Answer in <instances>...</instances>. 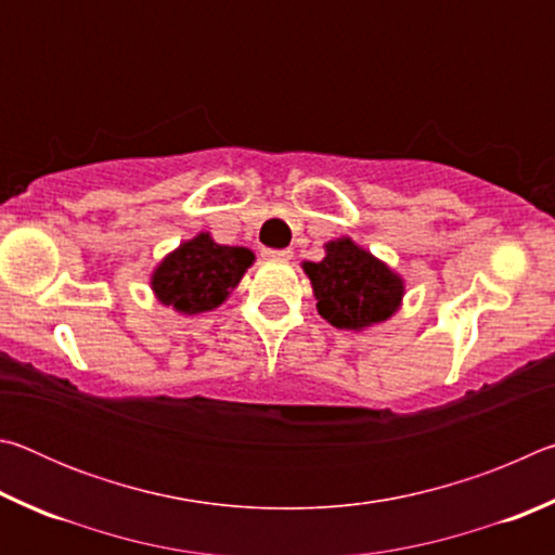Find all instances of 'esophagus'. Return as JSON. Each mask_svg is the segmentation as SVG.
<instances>
[{"instance_id": "34e87169", "label": "esophagus", "mask_w": 555, "mask_h": 555, "mask_svg": "<svg viewBox=\"0 0 555 555\" xmlns=\"http://www.w3.org/2000/svg\"><path fill=\"white\" fill-rule=\"evenodd\" d=\"M261 255H264V259H269V261H288L291 257H294V251L291 249H264Z\"/></svg>"}]
</instances>
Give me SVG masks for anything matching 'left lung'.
<instances>
[{
	"label": "left lung",
	"mask_w": 555,
	"mask_h": 555,
	"mask_svg": "<svg viewBox=\"0 0 555 555\" xmlns=\"http://www.w3.org/2000/svg\"><path fill=\"white\" fill-rule=\"evenodd\" d=\"M304 271L311 279L318 313L340 331L360 333L389 321L406 294L397 271L352 237L327 242L325 257L304 261Z\"/></svg>",
	"instance_id": "1"
}]
</instances>
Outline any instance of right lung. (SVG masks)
Here are the masks:
<instances>
[{
    "label": "right lung",
    "mask_w": 555,
    "mask_h": 555,
    "mask_svg": "<svg viewBox=\"0 0 555 555\" xmlns=\"http://www.w3.org/2000/svg\"><path fill=\"white\" fill-rule=\"evenodd\" d=\"M255 264L247 247L218 244L210 232H198L166 255L152 274V291L158 304L171 306L181 315L215 311Z\"/></svg>",
    "instance_id": "1"
}]
</instances>
